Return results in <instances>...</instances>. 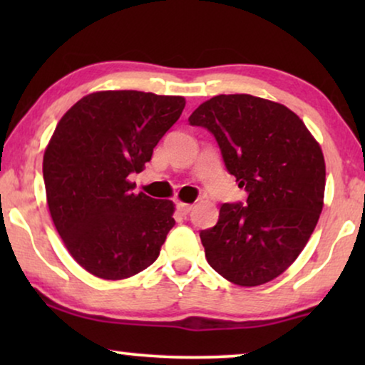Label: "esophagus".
I'll use <instances>...</instances> for the list:
<instances>
[{"mask_svg": "<svg viewBox=\"0 0 365 365\" xmlns=\"http://www.w3.org/2000/svg\"><path fill=\"white\" fill-rule=\"evenodd\" d=\"M176 207H178V211L182 214V216H187V214L192 211L191 204H186V202H176Z\"/></svg>", "mask_w": 365, "mask_h": 365, "instance_id": "esophagus-1", "label": "esophagus"}]
</instances>
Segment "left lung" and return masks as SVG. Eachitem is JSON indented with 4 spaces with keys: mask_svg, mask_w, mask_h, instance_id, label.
Returning a JSON list of instances; mask_svg holds the SVG:
<instances>
[{
    "mask_svg": "<svg viewBox=\"0 0 365 365\" xmlns=\"http://www.w3.org/2000/svg\"><path fill=\"white\" fill-rule=\"evenodd\" d=\"M189 124L216 138L226 169L247 192L244 204H222L216 226L199 234L209 266L242 287L272 281L296 261L321 216V146L296 113L251 94L214 96Z\"/></svg>",
    "mask_w": 365,
    "mask_h": 365,
    "instance_id": "obj_1",
    "label": "left lung"
}]
</instances>
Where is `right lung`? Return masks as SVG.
<instances>
[{"instance_id": "add662e5", "label": "right lung", "mask_w": 365, "mask_h": 365, "mask_svg": "<svg viewBox=\"0 0 365 365\" xmlns=\"http://www.w3.org/2000/svg\"><path fill=\"white\" fill-rule=\"evenodd\" d=\"M186 106L182 96L98 91L74 104L43 158L48 207L64 246L93 276L119 281L151 266L174 224V204L134 194L141 173Z\"/></svg>"}]
</instances>
